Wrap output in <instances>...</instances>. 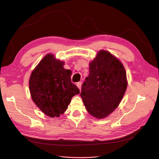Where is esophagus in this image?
I'll use <instances>...</instances> for the list:
<instances>
[{"label":"esophagus","mask_w":159,"mask_h":159,"mask_svg":"<svg viewBox=\"0 0 159 159\" xmlns=\"http://www.w3.org/2000/svg\"><path fill=\"white\" fill-rule=\"evenodd\" d=\"M81 82H78L77 83V86H78V88L80 89V90H81Z\"/></svg>","instance_id":"1"}]
</instances>
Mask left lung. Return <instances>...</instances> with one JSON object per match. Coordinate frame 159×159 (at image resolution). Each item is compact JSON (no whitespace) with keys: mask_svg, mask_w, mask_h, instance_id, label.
<instances>
[{"mask_svg":"<svg viewBox=\"0 0 159 159\" xmlns=\"http://www.w3.org/2000/svg\"><path fill=\"white\" fill-rule=\"evenodd\" d=\"M127 87L126 71L122 63L110 52L101 50L89 64L80 93L88 112L102 119L116 109Z\"/></svg>","mask_w":159,"mask_h":159,"instance_id":"1","label":"left lung"}]
</instances>
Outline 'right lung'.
<instances>
[{"label":"right lung","mask_w":159,"mask_h":159,"mask_svg":"<svg viewBox=\"0 0 159 159\" xmlns=\"http://www.w3.org/2000/svg\"><path fill=\"white\" fill-rule=\"evenodd\" d=\"M64 62L52 54H47L32 72L29 80L33 102L45 115L59 117L68 109L71 98L80 93L71 83L70 70L64 68Z\"/></svg>","instance_id":"obj_1"}]
</instances>
